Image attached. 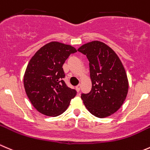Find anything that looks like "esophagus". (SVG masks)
<instances>
[{
  "instance_id": "esophagus-1",
  "label": "esophagus",
  "mask_w": 150,
  "mask_h": 150,
  "mask_svg": "<svg viewBox=\"0 0 150 150\" xmlns=\"http://www.w3.org/2000/svg\"><path fill=\"white\" fill-rule=\"evenodd\" d=\"M76 91H78V92H79V91H80V89H81V84H79V85H78L76 86Z\"/></svg>"
}]
</instances>
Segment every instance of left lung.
Here are the masks:
<instances>
[{"label":"left lung","instance_id":"8db88e82","mask_svg":"<svg viewBox=\"0 0 150 150\" xmlns=\"http://www.w3.org/2000/svg\"><path fill=\"white\" fill-rule=\"evenodd\" d=\"M89 62L91 89L81 94L84 105L92 115L105 118L120 108L127 97L128 81L115 52L105 43L93 41L78 48Z\"/></svg>","mask_w":150,"mask_h":150}]
</instances>
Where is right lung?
<instances>
[{
	"mask_svg": "<svg viewBox=\"0 0 150 150\" xmlns=\"http://www.w3.org/2000/svg\"><path fill=\"white\" fill-rule=\"evenodd\" d=\"M75 47L58 42L42 47L31 58L24 75L26 94L33 107L48 117L63 114L77 91L66 85L63 64Z\"/></svg>",
	"mask_w": 150,
	"mask_h": 150,
	"instance_id": "obj_1",
	"label": "right lung"
}]
</instances>
